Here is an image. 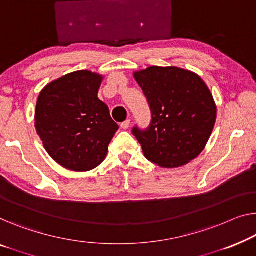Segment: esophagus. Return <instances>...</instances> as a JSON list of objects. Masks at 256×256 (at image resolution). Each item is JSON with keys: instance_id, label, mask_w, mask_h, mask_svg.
Returning <instances> with one entry per match:
<instances>
[{"instance_id": "34e87169", "label": "esophagus", "mask_w": 256, "mask_h": 256, "mask_svg": "<svg viewBox=\"0 0 256 256\" xmlns=\"http://www.w3.org/2000/svg\"><path fill=\"white\" fill-rule=\"evenodd\" d=\"M120 128L123 130H128L130 128V120H128L123 122V123H120Z\"/></svg>"}]
</instances>
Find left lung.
I'll use <instances>...</instances> for the list:
<instances>
[{
    "instance_id": "obj_1",
    "label": "left lung",
    "mask_w": 256,
    "mask_h": 256,
    "mask_svg": "<svg viewBox=\"0 0 256 256\" xmlns=\"http://www.w3.org/2000/svg\"><path fill=\"white\" fill-rule=\"evenodd\" d=\"M134 78L152 114L148 128H132L146 158L163 168H177L196 158L216 122V104L204 80L174 66H150L136 72Z\"/></svg>"
}]
</instances>
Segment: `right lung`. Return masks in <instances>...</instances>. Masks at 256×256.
Here are the masks:
<instances>
[{
    "instance_id": "obj_1",
    "label": "right lung",
    "mask_w": 256,
    "mask_h": 256,
    "mask_svg": "<svg viewBox=\"0 0 256 256\" xmlns=\"http://www.w3.org/2000/svg\"><path fill=\"white\" fill-rule=\"evenodd\" d=\"M102 77L82 70L48 84L36 102V128L52 160L72 171H90L106 158L118 130L98 98Z\"/></svg>"
}]
</instances>
